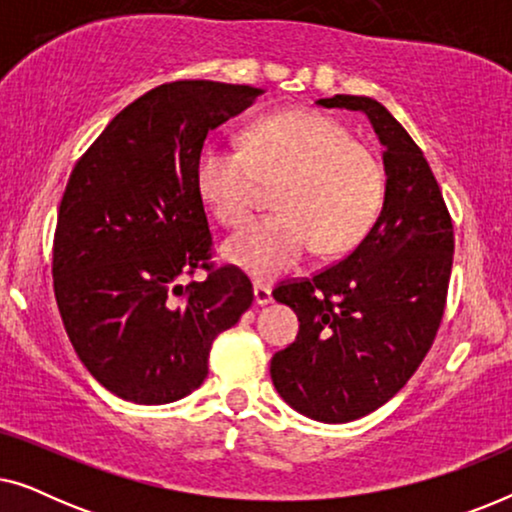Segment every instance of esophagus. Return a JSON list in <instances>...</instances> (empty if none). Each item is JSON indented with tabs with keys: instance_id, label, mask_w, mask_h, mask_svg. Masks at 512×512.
<instances>
[{
	"instance_id": "esophagus-1",
	"label": "esophagus",
	"mask_w": 512,
	"mask_h": 512,
	"mask_svg": "<svg viewBox=\"0 0 512 512\" xmlns=\"http://www.w3.org/2000/svg\"><path fill=\"white\" fill-rule=\"evenodd\" d=\"M254 303L261 305V307L272 303V289L268 284H256L254 286Z\"/></svg>"
}]
</instances>
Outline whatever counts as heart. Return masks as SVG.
Masks as SVG:
<instances>
[{"label": "heart", "instance_id": "obj_1", "mask_svg": "<svg viewBox=\"0 0 512 512\" xmlns=\"http://www.w3.org/2000/svg\"><path fill=\"white\" fill-rule=\"evenodd\" d=\"M200 198L226 226L254 212L265 186H277V214L254 221L223 244V258L256 279L289 270L312 247L338 254L373 226L384 174L375 153L345 125L317 111H282L244 130L242 151L207 144L195 167Z\"/></svg>", "mask_w": 512, "mask_h": 512}]
</instances>
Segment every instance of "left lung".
Instances as JSON below:
<instances>
[{"label":"left lung","instance_id":"1","mask_svg":"<svg viewBox=\"0 0 512 512\" xmlns=\"http://www.w3.org/2000/svg\"><path fill=\"white\" fill-rule=\"evenodd\" d=\"M361 111L384 146L380 216L352 254L272 291L298 314L296 342L272 356L277 394L300 415L345 424L380 408L424 361L443 319L454 235L424 153L373 97L335 95Z\"/></svg>","mask_w":512,"mask_h":512}]
</instances>
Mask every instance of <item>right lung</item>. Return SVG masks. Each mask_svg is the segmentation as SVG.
I'll return each mask as SVG.
<instances>
[{
	"instance_id": "add662e5",
	"label": "right lung",
	"mask_w": 512,
	"mask_h": 512,
	"mask_svg": "<svg viewBox=\"0 0 512 512\" xmlns=\"http://www.w3.org/2000/svg\"><path fill=\"white\" fill-rule=\"evenodd\" d=\"M263 93L163 83L74 165L53 242L55 300L83 366L123 401L163 405L198 389L214 338L254 300L244 272L207 263L212 235L195 167L207 132ZM200 264L206 282L184 287Z\"/></svg>"
}]
</instances>
